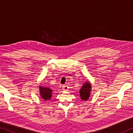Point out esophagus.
<instances>
[{"label": "esophagus", "mask_w": 133, "mask_h": 133, "mask_svg": "<svg viewBox=\"0 0 133 133\" xmlns=\"http://www.w3.org/2000/svg\"><path fill=\"white\" fill-rule=\"evenodd\" d=\"M68 88L69 87H67V85H63V90L64 91H68Z\"/></svg>", "instance_id": "1"}]
</instances>
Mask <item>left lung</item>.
Returning a JSON list of instances; mask_svg holds the SVG:
<instances>
[{
  "label": "left lung",
  "instance_id": "left-lung-1",
  "mask_svg": "<svg viewBox=\"0 0 133 133\" xmlns=\"http://www.w3.org/2000/svg\"><path fill=\"white\" fill-rule=\"evenodd\" d=\"M91 91V84L90 82H86L83 83L79 93L82 100L87 101L90 97Z\"/></svg>",
  "mask_w": 133,
  "mask_h": 133
}]
</instances>
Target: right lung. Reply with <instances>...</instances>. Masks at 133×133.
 Listing matches in <instances>:
<instances>
[{
	"mask_svg": "<svg viewBox=\"0 0 133 133\" xmlns=\"http://www.w3.org/2000/svg\"><path fill=\"white\" fill-rule=\"evenodd\" d=\"M53 90L50 88L46 87H43L40 85L39 86V93L42 99L44 101H48L50 100L51 96H52Z\"/></svg>",
	"mask_w": 133,
	"mask_h": 133,
	"instance_id": "1",
	"label": "right lung"
}]
</instances>
